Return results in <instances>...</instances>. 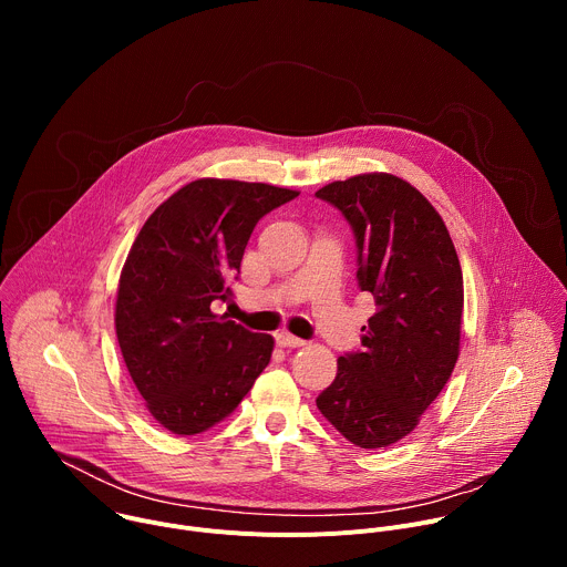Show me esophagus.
Masks as SVG:
<instances>
[{"instance_id": "esophagus-1", "label": "esophagus", "mask_w": 567, "mask_h": 567, "mask_svg": "<svg viewBox=\"0 0 567 567\" xmlns=\"http://www.w3.org/2000/svg\"><path fill=\"white\" fill-rule=\"evenodd\" d=\"M276 341H278V346H280V348H289V350H293V348H302V346H305V341H302V339L291 337L289 332H280V334L276 337Z\"/></svg>"}]
</instances>
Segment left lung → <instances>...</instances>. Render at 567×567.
I'll return each mask as SVG.
<instances>
[{
    "mask_svg": "<svg viewBox=\"0 0 567 567\" xmlns=\"http://www.w3.org/2000/svg\"><path fill=\"white\" fill-rule=\"evenodd\" d=\"M350 221L361 291L377 302L361 350L339 359L316 406L346 440L381 449L406 437L446 385L460 354L462 269L444 219L431 202L388 173L322 186Z\"/></svg>",
    "mask_w": 567,
    "mask_h": 567,
    "instance_id": "8db88e82",
    "label": "left lung"
}]
</instances>
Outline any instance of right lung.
<instances>
[{"label": "right lung", "instance_id": "right-lung-1", "mask_svg": "<svg viewBox=\"0 0 567 567\" xmlns=\"http://www.w3.org/2000/svg\"><path fill=\"white\" fill-rule=\"evenodd\" d=\"M296 190L197 179L138 230L118 280L116 339L150 415L175 435L228 417L269 365L274 339L210 311L228 300L260 217Z\"/></svg>", "mask_w": 567, "mask_h": 567}]
</instances>
